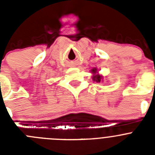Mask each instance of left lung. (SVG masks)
Masks as SVG:
<instances>
[{
  "label": "left lung",
  "mask_w": 155,
  "mask_h": 155,
  "mask_svg": "<svg viewBox=\"0 0 155 155\" xmlns=\"http://www.w3.org/2000/svg\"><path fill=\"white\" fill-rule=\"evenodd\" d=\"M91 74H93L92 79L94 81H96L97 83H99V82L102 81V78H103V77L98 74V71H97L96 68H93V69H91Z\"/></svg>",
  "instance_id": "obj_1"
}]
</instances>
